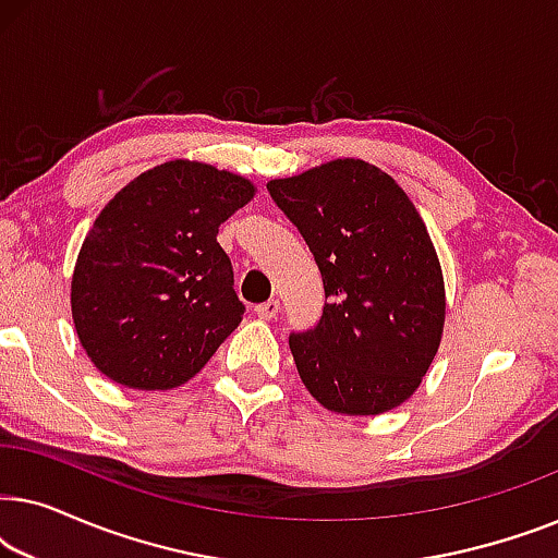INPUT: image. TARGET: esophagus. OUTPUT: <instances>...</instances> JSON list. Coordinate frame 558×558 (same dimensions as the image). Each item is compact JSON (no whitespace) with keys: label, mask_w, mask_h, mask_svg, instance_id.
<instances>
[{"label":"esophagus","mask_w":558,"mask_h":558,"mask_svg":"<svg viewBox=\"0 0 558 558\" xmlns=\"http://www.w3.org/2000/svg\"><path fill=\"white\" fill-rule=\"evenodd\" d=\"M254 312H256V317H262V319H274L279 315V300H269V302L256 304Z\"/></svg>","instance_id":"34e87169"}]
</instances>
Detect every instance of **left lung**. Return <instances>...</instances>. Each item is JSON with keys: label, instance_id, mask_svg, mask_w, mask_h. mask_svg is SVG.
Listing matches in <instances>:
<instances>
[{"label": "left lung", "instance_id": "1", "mask_svg": "<svg viewBox=\"0 0 558 558\" xmlns=\"http://www.w3.org/2000/svg\"><path fill=\"white\" fill-rule=\"evenodd\" d=\"M266 190L325 284L317 325L289 332L302 384L338 414L396 409L422 384L445 327V279L414 203L363 159H335Z\"/></svg>", "mask_w": 558, "mask_h": 558}]
</instances>
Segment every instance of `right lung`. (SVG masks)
Returning <instances> with one entry per match:
<instances>
[{
	"label": "right lung",
	"instance_id": "right-lung-1",
	"mask_svg": "<svg viewBox=\"0 0 558 558\" xmlns=\"http://www.w3.org/2000/svg\"><path fill=\"white\" fill-rule=\"evenodd\" d=\"M254 197L239 174L165 162L101 210L73 271V323L90 363L121 386L185 384L239 327L218 228Z\"/></svg>",
	"mask_w": 558,
	"mask_h": 558
}]
</instances>
